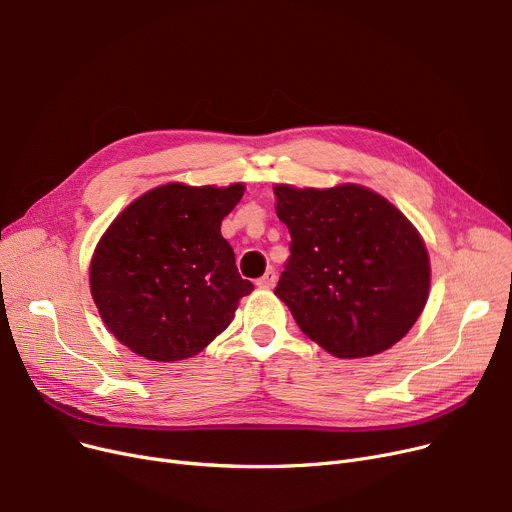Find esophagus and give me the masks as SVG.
Segmentation results:
<instances>
[{
    "label": "esophagus",
    "instance_id": "esophagus-1",
    "mask_svg": "<svg viewBox=\"0 0 512 512\" xmlns=\"http://www.w3.org/2000/svg\"><path fill=\"white\" fill-rule=\"evenodd\" d=\"M276 280H278L276 271H274V269H267L265 274L257 280V286H259V288H263V290H269V288H274V286H276Z\"/></svg>",
    "mask_w": 512,
    "mask_h": 512
}]
</instances>
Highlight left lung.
<instances>
[{
	"mask_svg": "<svg viewBox=\"0 0 512 512\" xmlns=\"http://www.w3.org/2000/svg\"><path fill=\"white\" fill-rule=\"evenodd\" d=\"M292 236L276 286L296 325L337 358L395 346L422 315L430 261L422 236L391 201L360 185H276Z\"/></svg>",
	"mask_w": 512,
	"mask_h": 512,
	"instance_id": "1",
	"label": "left lung"
}]
</instances>
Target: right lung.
Returning a JSON list of instances; mask_svg holds the SVG:
<instances>
[{"label":"right lung","instance_id":"right-lung-1","mask_svg":"<svg viewBox=\"0 0 512 512\" xmlns=\"http://www.w3.org/2000/svg\"><path fill=\"white\" fill-rule=\"evenodd\" d=\"M245 193L168 183L113 220L90 263V292L109 331L138 356L175 362L199 354L251 294L220 232Z\"/></svg>","mask_w":512,"mask_h":512}]
</instances>
